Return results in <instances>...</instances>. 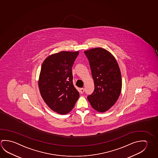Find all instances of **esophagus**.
<instances>
[{
  "mask_svg": "<svg viewBox=\"0 0 158 158\" xmlns=\"http://www.w3.org/2000/svg\"><path fill=\"white\" fill-rule=\"evenodd\" d=\"M85 91V89L84 88H81L80 89V93L83 94Z\"/></svg>",
  "mask_w": 158,
  "mask_h": 158,
  "instance_id": "34e87169",
  "label": "esophagus"
}]
</instances>
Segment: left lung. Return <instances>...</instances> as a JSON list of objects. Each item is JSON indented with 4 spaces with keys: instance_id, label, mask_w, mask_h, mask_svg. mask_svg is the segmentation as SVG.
<instances>
[{
    "instance_id": "8db88e82",
    "label": "left lung",
    "mask_w": 158,
    "mask_h": 158,
    "mask_svg": "<svg viewBox=\"0 0 158 158\" xmlns=\"http://www.w3.org/2000/svg\"><path fill=\"white\" fill-rule=\"evenodd\" d=\"M84 53L89 62L95 85L88 100L97 111L106 112L116 103L121 92L119 66L114 56L102 48L89 49Z\"/></svg>"
}]
</instances>
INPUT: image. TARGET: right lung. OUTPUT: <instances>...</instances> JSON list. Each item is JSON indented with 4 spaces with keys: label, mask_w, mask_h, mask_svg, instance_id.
<instances>
[{
    "label": "right lung",
    "mask_w": 158,
    "mask_h": 158,
    "mask_svg": "<svg viewBox=\"0 0 158 158\" xmlns=\"http://www.w3.org/2000/svg\"><path fill=\"white\" fill-rule=\"evenodd\" d=\"M79 51H62L46 58L42 65L39 88L50 109L65 114L73 109L79 93L73 84V65Z\"/></svg>",
    "instance_id": "right-lung-1"
}]
</instances>
